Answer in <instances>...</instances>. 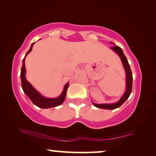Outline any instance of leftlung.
I'll list each match as a JSON object with an SVG mask.
<instances>
[{
    "label": "left lung",
    "instance_id": "left-lung-1",
    "mask_svg": "<svg viewBox=\"0 0 156 156\" xmlns=\"http://www.w3.org/2000/svg\"><path fill=\"white\" fill-rule=\"evenodd\" d=\"M112 50L114 51L115 52L117 53L119 55V56L120 57L121 62L123 64V67H124L125 72H126V89L125 93L123 94V95L121 97V98L119 101H117L116 103L114 104H98L93 103L96 107L103 108V109H115V108H119V106H121L124 102L126 101L128 98L129 97L130 94H131V91H132V84H133V76H132V72L130 68V65L128 62V59L126 56L123 54L122 49L119 48V46L115 45L113 48H111Z\"/></svg>",
    "mask_w": 156,
    "mask_h": 156
}]
</instances>
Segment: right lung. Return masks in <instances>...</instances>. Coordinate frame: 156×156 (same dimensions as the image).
I'll return each instance as SVG.
<instances>
[{"instance_id":"add662e5","label":"right lung","mask_w":156,"mask_h":156,"mask_svg":"<svg viewBox=\"0 0 156 156\" xmlns=\"http://www.w3.org/2000/svg\"><path fill=\"white\" fill-rule=\"evenodd\" d=\"M35 44V42H33L31 44L30 48L28 50L26 54L24 59H23V66L21 68V72H20V77H21V84H22V88L23 89V91L26 94L30 99L31 100V101L35 104V106H38L39 108H52L55 107V106L61 105L65 101V97H66V93H67L68 87H69V82H67L65 84V88H64L62 92L60 94L59 97L57 98H47L44 97L27 82L26 78H25V57L27 56V55L29 52H31L32 49H33V44Z\"/></svg>"}]
</instances>
